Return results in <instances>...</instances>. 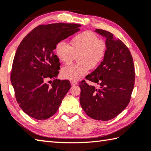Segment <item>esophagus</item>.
<instances>
[{
  "label": "esophagus",
  "mask_w": 151,
  "mask_h": 151,
  "mask_svg": "<svg viewBox=\"0 0 151 151\" xmlns=\"http://www.w3.org/2000/svg\"><path fill=\"white\" fill-rule=\"evenodd\" d=\"M77 84H78L77 82H76V81H70V84H71L72 86H75Z\"/></svg>",
  "instance_id": "esophagus-1"
}]
</instances>
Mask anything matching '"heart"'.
Masks as SVG:
<instances>
[{"instance_id": "1", "label": "heart", "mask_w": 151, "mask_h": 151, "mask_svg": "<svg viewBox=\"0 0 151 151\" xmlns=\"http://www.w3.org/2000/svg\"><path fill=\"white\" fill-rule=\"evenodd\" d=\"M70 46L65 41L59 42L55 47L58 58L64 64H70L78 56V64L63 67L61 75L70 81H77L101 64L107 52L104 40L91 31H84L74 37Z\"/></svg>"}]
</instances>
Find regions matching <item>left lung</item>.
<instances>
[{
	"mask_svg": "<svg viewBox=\"0 0 151 151\" xmlns=\"http://www.w3.org/2000/svg\"><path fill=\"white\" fill-rule=\"evenodd\" d=\"M105 37L107 49L101 64L86 78L99 85V88L80 82V103L88 116L97 120L114 119L129 104L135 83L132 56L125 44L111 32L96 29Z\"/></svg>",
	"mask_w": 151,
	"mask_h": 151,
	"instance_id": "8db88e82",
	"label": "left lung"
}]
</instances>
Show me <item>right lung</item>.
I'll return each mask as SVG.
<instances>
[{
    "instance_id": "obj_1",
    "label": "right lung",
    "mask_w": 151,
    "mask_h": 151,
    "mask_svg": "<svg viewBox=\"0 0 151 151\" xmlns=\"http://www.w3.org/2000/svg\"><path fill=\"white\" fill-rule=\"evenodd\" d=\"M75 23H52L35 27L23 38L15 54L10 75L19 106L29 116L46 120L58 111L70 88L69 81L55 79L60 63L57 44L78 32ZM54 79L50 86L49 79Z\"/></svg>"
}]
</instances>
